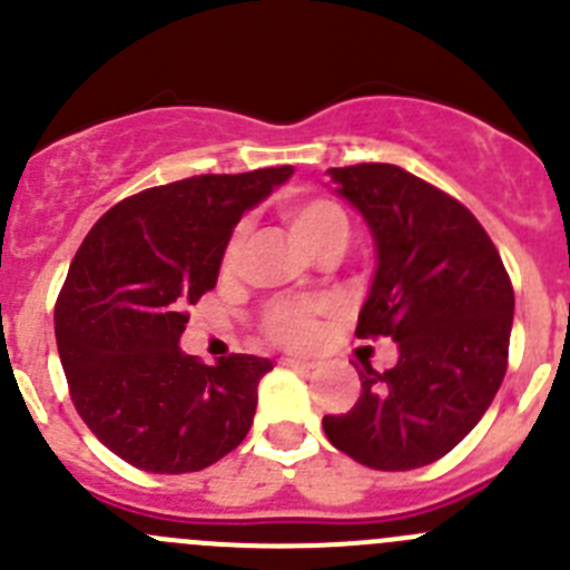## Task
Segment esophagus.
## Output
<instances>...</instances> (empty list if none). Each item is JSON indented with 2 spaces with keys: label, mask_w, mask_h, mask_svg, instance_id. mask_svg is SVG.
<instances>
[{
  "label": "esophagus",
  "mask_w": 570,
  "mask_h": 570,
  "mask_svg": "<svg viewBox=\"0 0 570 570\" xmlns=\"http://www.w3.org/2000/svg\"><path fill=\"white\" fill-rule=\"evenodd\" d=\"M282 366H288V370H299V372H311L316 370V363L313 361H302V357H282Z\"/></svg>",
  "instance_id": "1"
}]
</instances>
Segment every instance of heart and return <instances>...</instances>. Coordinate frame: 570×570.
Returning <instances> with one entry per match:
<instances>
[{"label": "heart", "mask_w": 570, "mask_h": 570, "mask_svg": "<svg viewBox=\"0 0 570 570\" xmlns=\"http://www.w3.org/2000/svg\"><path fill=\"white\" fill-rule=\"evenodd\" d=\"M279 215L318 257L327 252H344L350 240V218L338 200L327 195H285L279 200ZM243 248H246V226L240 224L226 240L224 259H220L224 274H232L240 265ZM333 311L335 305L330 299H276L265 307L263 333L274 344L302 350L313 344L318 322Z\"/></svg>", "instance_id": "heart-1"}]
</instances>
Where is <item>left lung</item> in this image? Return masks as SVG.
Here are the masks:
<instances>
[{"label":"left lung","mask_w":570,"mask_h":570,"mask_svg":"<svg viewBox=\"0 0 570 570\" xmlns=\"http://www.w3.org/2000/svg\"><path fill=\"white\" fill-rule=\"evenodd\" d=\"M377 254L357 338L389 335L392 370L361 372V397L322 425L372 470H414L451 453L507 375L514 291L501 254L464 204L397 165L330 167Z\"/></svg>","instance_id":"obj_1"}]
</instances>
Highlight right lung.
I'll use <instances>...</instances> for the list:
<instances>
[{
	"label": "right lung",
	"mask_w": 570,
	"mask_h": 570,
	"mask_svg": "<svg viewBox=\"0 0 570 570\" xmlns=\"http://www.w3.org/2000/svg\"><path fill=\"white\" fill-rule=\"evenodd\" d=\"M294 176L263 167L193 176L119 200L80 243L56 302V338L80 420L148 473H195L246 439L268 357L184 355L187 307L215 288L243 213Z\"/></svg>",
	"instance_id": "obj_1"
}]
</instances>
